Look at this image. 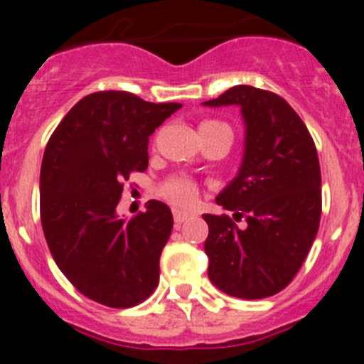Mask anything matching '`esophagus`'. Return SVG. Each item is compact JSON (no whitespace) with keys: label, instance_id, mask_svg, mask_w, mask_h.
<instances>
[{"label":"esophagus","instance_id":"esophagus-1","mask_svg":"<svg viewBox=\"0 0 364 364\" xmlns=\"http://www.w3.org/2000/svg\"><path fill=\"white\" fill-rule=\"evenodd\" d=\"M172 213H174V222H176V227H179V225H181L183 222H186V220H188L190 216H192V215H190V213H186V211H179V209H174V211H172Z\"/></svg>","mask_w":364,"mask_h":364}]
</instances>
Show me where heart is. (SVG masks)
Returning a JSON list of instances; mask_svg holds the SVG:
<instances>
[{"instance_id":"obj_1","label":"heart","mask_w":364,"mask_h":364,"mask_svg":"<svg viewBox=\"0 0 364 364\" xmlns=\"http://www.w3.org/2000/svg\"><path fill=\"white\" fill-rule=\"evenodd\" d=\"M218 132H230V128L223 121L218 119H205L199 124V134L203 137V141L211 137V135L218 134ZM159 193L165 200H168V203L179 205V208H188L196 200L199 188L186 176H171V178L160 183Z\"/></svg>"}]
</instances>
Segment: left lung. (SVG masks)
Masks as SVG:
<instances>
[{
	"mask_svg": "<svg viewBox=\"0 0 364 364\" xmlns=\"http://www.w3.org/2000/svg\"><path fill=\"white\" fill-rule=\"evenodd\" d=\"M240 105L247 123V151L237 178L216 204L229 215H203L209 280L225 294L260 299L284 291L303 266L322 213L321 165L315 142L280 95L234 86L205 105ZM236 218V216H234Z\"/></svg>",
	"mask_w": 364,
	"mask_h": 364,
	"instance_id": "8db88e82",
	"label": "left lung"
}]
</instances>
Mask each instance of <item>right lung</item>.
Returning a JSON list of instances; mask_svg holds the SVG:
<instances>
[{
	"label": "right lung",
	"mask_w": 364,
	"mask_h": 364,
	"mask_svg": "<svg viewBox=\"0 0 364 364\" xmlns=\"http://www.w3.org/2000/svg\"><path fill=\"white\" fill-rule=\"evenodd\" d=\"M181 104H151L128 91H97L70 109L40 168V220L54 262L82 296L132 308L153 294L172 230L167 204L149 200L116 216L124 181L148 168L149 135Z\"/></svg>",
	"instance_id": "right-lung-1"
}]
</instances>
